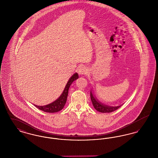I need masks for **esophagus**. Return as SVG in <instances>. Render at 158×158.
<instances>
[{"label":"esophagus","mask_w":158,"mask_h":158,"mask_svg":"<svg viewBox=\"0 0 158 158\" xmlns=\"http://www.w3.org/2000/svg\"><path fill=\"white\" fill-rule=\"evenodd\" d=\"M78 73L79 75H86L88 73V70L87 69L84 67V66H81V68L78 69Z\"/></svg>","instance_id":"1"}]
</instances>
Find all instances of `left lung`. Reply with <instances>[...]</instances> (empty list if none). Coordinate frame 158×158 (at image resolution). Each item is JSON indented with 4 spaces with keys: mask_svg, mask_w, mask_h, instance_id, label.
<instances>
[{
    "mask_svg": "<svg viewBox=\"0 0 158 158\" xmlns=\"http://www.w3.org/2000/svg\"><path fill=\"white\" fill-rule=\"evenodd\" d=\"M90 99H91L92 104L94 105L95 109L99 112L103 113H111L113 111H115L116 110L118 109L121 106V105L120 106H111L103 104L101 103L94 96V95L91 92V90H90Z\"/></svg>",
    "mask_w": 158,
    "mask_h": 158,
    "instance_id": "8db88e82",
    "label": "left lung"
}]
</instances>
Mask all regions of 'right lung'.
<instances>
[{"mask_svg": "<svg viewBox=\"0 0 158 158\" xmlns=\"http://www.w3.org/2000/svg\"><path fill=\"white\" fill-rule=\"evenodd\" d=\"M79 76L77 73H75L69 79L68 83L64 88V89L63 90V93L60 95V97L57 99L55 101H54L52 103L48 104V105H44V106H38L34 105L38 109H40L41 111H43L47 113H57L58 111H60L61 110L66 102L67 98H68V92L69 89L70 88V86L77 79H78Z\"/></svg>", "mask_w": 158, "mask_h": 158, "instance_id": "add662e5", "label": "right lung"}]
</instances>
